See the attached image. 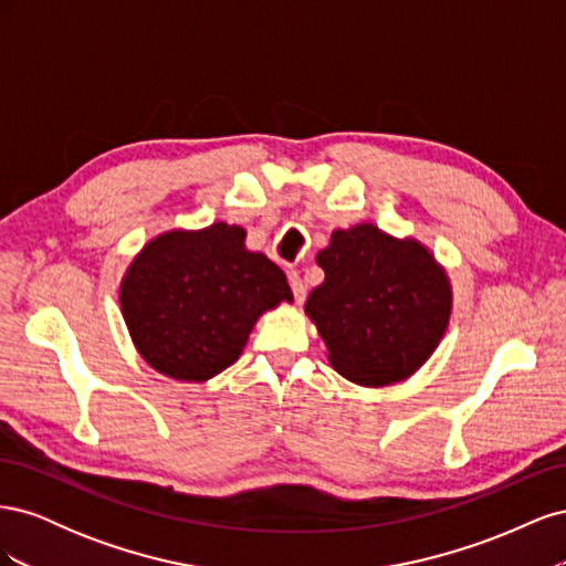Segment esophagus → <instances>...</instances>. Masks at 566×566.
Masks as SVG:
<instances>
[{
  "label": "esophagus",
  "instance_id": "obj_1",
  "mask_svg": "<svg viewBox=\"0 0 566 566\" xmlns=\"http://www.w3.org/2000/svg\"><path fill=\"white\" fill-rule=\"evenodd\" d=\"M287 281H290V287H293L295 302L302 304L304 297H306V287H304V281H302V276H300V271H290V273H287Z\"/></svg>",
  "mask_w": 566,
  "mask_h": 566
}]
</instances>
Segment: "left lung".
<instances>
[{
	"label": "left lung",
	"mask_w": 566,
	"mask_h": 566,
	"mask_svg": "<svg viewBox=\"0 0 566 566\" xmlns=\"http://www.w3.org/2000/svg\"><path fill=\"white\" fill-rule=\"evenodd\" d=\"M316 262L325 281L312 290L306 314L339 375L366 387L399 382L437 349L451 287L430 250L358 224L335 231Z\"/></svg>",
	"instance_id": "left-lung-1"
}]
</instances>
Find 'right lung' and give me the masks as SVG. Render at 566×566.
Here are the masks:
<instances>
[{
	"label": "right lung",
	"mask_w": 566,
	"mask_h": 566,
	"mask_svg": "<svg viewBox=\"0 0 566 566\" xmlns=\"http://www.w3.org/2000/svg\"><path fill=\"white\" fill-rule=\"evenodd\" d=\"M245 231L224 221L169 231L132 262L119 304L136 349L175 380L202 382L241 356L254 321L293 300L285 273L248 252Z\"/></svg>",
	"instance_id": "1"
}]
</instances>
